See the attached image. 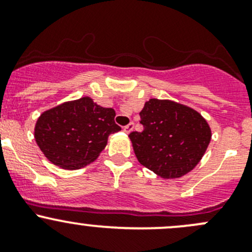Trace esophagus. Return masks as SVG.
I'll use <instances>...</instances> for the list:
<instances>
[{
  "mask_svg": "<svg viewBox=\"0 0 252 252\" xmlns=\"http://www.w3.org/2000/svg\"><path fill=\"white\" fill-rule=\"evenodd\" d=\"M133 127H134V124L133 123H129L128 125H126L125 127H124V131H125L126 133H129V132H131L132 129H133Z\"/></svg>",
  "mask_w": 252,
  "mask_h": 252,
  "instance_id": "1",
  "label": "esophagus"
}]
</instances>
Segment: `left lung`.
<instances>
[{
	"label": "left lung",
	"mask_w": 252,
	"mask_h": 252,
	"mask_svg": "<svg viewBox=\"0 0 252 252\" xmlns=\"http://www.w3.org/2000/svg\"><path fill=\"white\" fill-rule=\"evenodd\" d=\"M139 116L143 131L128 137L142 165L163 179H178L200 163L212 137L200 113L175 101L149 99Z\"/></svg>",
	"instance_id": "left-lung-1"
}]
</instances>
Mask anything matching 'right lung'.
<instances>
[{
  "label": "right lung",
  "instance_id": "1",
  "mask_svg": "<svg viewBox=\"0 0 252 252\" xmlns=\"http://www.w3.org/2000/svg\"><path fill=\"white\" fill-rule=\"evenodd\" d=\"M115 115L114 109L84 96L44 111L36 121L34 137L52 164L68 170L83 168L98 158L108 137L121 129Z\"/></svg>",
  "mask_w": 252,
  "mask_h": 252
}]
</instances>
